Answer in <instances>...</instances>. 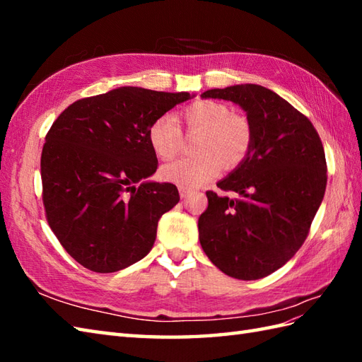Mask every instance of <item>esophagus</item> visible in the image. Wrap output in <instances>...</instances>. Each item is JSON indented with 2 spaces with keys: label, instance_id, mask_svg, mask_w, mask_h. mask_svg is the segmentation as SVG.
I'll use <instances>...</instances> for the list:
<instances>
[{
  "label": "esophagus",
  "instance_id": "obj_1",
  "mask_svg": "<svg viewBox=\"0 0 362 362\" xmlns=\"http://www.w3.org/2000/svg\"><path fill=\"white\" fill-rule=\"evenodd\" d=\"M179 193H180V197H188L191 193H193V189H189V188H183V187H180L179 188Z\"/></svg>",
  "mask_w": 362,
  "mask_h": 362
}]
</instances>
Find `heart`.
<instances>
[{"label": "heart", "instance_id": "b5f03b06", "mask_svg": "<svg viewBox=\"0 0 362 362\" xmlns=\"http://www.w3.org/2000/svg\"><path fill=\"white\" fill-rule=\"evenodd\" d=\"M180 124L188 134H199L194 143L197 156L177 160L163 168L165 179L183 188H196L218 175L224 166L236 169L247 158L252 148V126L241 113L230 107L199 99L179 113ZM148 141L161 160H171L180 152L183 134L171 117H158L148 127Z\"/></svg>", "mask_w": 362, "mask_h": 362}]
</instances>
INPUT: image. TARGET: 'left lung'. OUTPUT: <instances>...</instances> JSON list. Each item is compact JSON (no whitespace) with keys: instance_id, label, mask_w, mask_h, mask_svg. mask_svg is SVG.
<instances>
[{"instance_id":"left-lung-1","label":"left lung","mask_w":362,"mask_h":362,"mask_svg":"<svg viewBox=\"0 0 362 362\" xmlns=\"http://www.w3.org/2000/svg\"><path fill=\"white\" fill-rule=\"evenodd\" d=\"M202 98L240 104L252 126L247 158L218 183L235 199L206 191L199 241L211 263L238 280H258L296 255L327 187V161L313 122L272 90L243 83Z\"/></svg>"}]
</instances>
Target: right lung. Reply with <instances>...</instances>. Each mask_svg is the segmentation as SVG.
Segmentation results:
<instances>
[{"label": "right lung", "instance_id": "1", "mask_svg": "<svg viewBox=\"0 0 362 362\" xmlns=\"http://www.w3.org/2000/svg\"><path fill=\"white\" fill-rule=\"evenodd\" d=\"M189 99L121 87L68 105L45 138L40 173L46 221L68 255L88 271H121L148 255L161 214L180 201L157 171L151 122Z\"/></svg>", "mask_w": 362, "mask_h": 362}]
</instances>
